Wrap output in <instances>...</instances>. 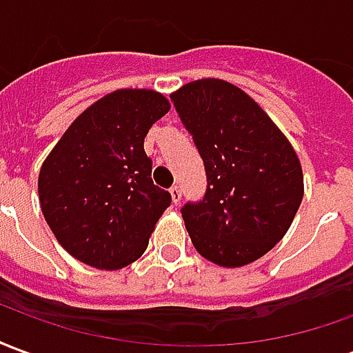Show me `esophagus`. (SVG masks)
<instances>
[{
    "instance_id": "34e87169",
    "label": "esophagus",
    "mask_w": 353,
    "mask_h": 353,
    "mask_svg": "<svg viewBox=\"0 0 353 353\" xmlns=\"http://www.w3.org/2000/svg\"><path fill=\"white\" fill-rule=\"evenodd\" d=\"M170 194H172V200H174L176 204L181 202V187H179V185H172V187H170Z\"/></svg>"
}]
</instances>
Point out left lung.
Segmentation results:
<instances>
[{"mask_svg": "<svg viewBox=\"0 0 353 353\" xmlns=\"http://www.w3.org/2000/svg\"><path fill=\"white\" fill-rule=\"evenodd\" d=\"M170 98L206 168L204 199L181 208L192 245L215 265H250L280 242L303 202L295 149L227 81H192Z\"/></svg>", "mask_w": 353, "mask_h": 353, "instance_id": "left-lung-1", "label": "left lung"}]
</instances>
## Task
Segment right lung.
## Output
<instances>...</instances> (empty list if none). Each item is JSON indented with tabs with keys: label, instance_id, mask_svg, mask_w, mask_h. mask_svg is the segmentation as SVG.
<instances>
[{
	"label": "right lung",
	"instance_id": "add662e5",
	"mask_svg": "<svg viewBox=\"0 0 353 353\" xmlns=\"http://www.w3.org/2000/svg\"><path fill=\"white\" fill-rule=\"evenodd\" d=\"M168 111L157 90H115L85 109L43 162L45 221L81 263L119 270L145 252L172 194L153 183L143 139Z\"/></svg>",
	"mask_w": 353,
	"mask_h": 353
}]
</instances>
